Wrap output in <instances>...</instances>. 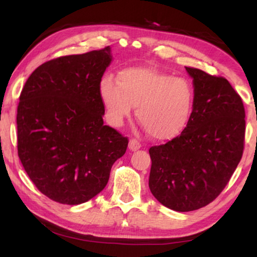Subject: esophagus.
Returning <instances> with one entry per match:
<instances>
[{"instance_id": "obj_1", "label": "esophagus", "mask_w": 257, "mask_h": 257, "mask_svg": "<svg viewBox=\"0 0 257 257\" xmlns=\"http://www.w3.org/2000/svg\"><path fill=\"white\" fill-rule=\"evenodd\" d=\"M141 147H142V144L137 141V139H135V138L130 139V142H129V149L130 150L137 151V150L141 149Z\"/></svg>"}]
</instances>
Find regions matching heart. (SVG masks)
<instances>
[{"mask_svg": "<svg viewBox=\"0 0 257 257\" xmlns=\"http://www.w3.org/2000/svg\"><path fill=\"white\" fill-rule=\"evenodd\" d=\"M99 95L112 125H121L137 106L136 115L155 139H171L179 135L189 119L194 101L193 85L186 78L149 67L125 68L118 80L104 76Z\"/></svg>", "mask_w": 257, "mask_h": 257, "instance_id": "1", "label": "heart"}]
</instances>
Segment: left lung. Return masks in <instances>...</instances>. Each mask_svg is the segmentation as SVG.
<instances>
[{
	"mask_svg": "<svg viewBox=\"0 0 257 257\" xmlns=\"http://www.w3.org/2000/svg\"><path fill=\"white\" fill-rule=\"evenodd\" d=\"M186 70L194 82L186 128L149 151L152 194L178 212L198 210L219 196L240 162L246 129L242 99L225 78Z\"/></svg>",
	"mask_w": 257,
	"mask_h": 257,
	"instance_id": "8db88e82",
	"label": "left lung"
}]
</instances>
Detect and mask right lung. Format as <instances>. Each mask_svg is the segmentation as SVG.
I'll return each mask as SVG.
<instances>
[{
	"mask_svg": "<svg viewBox=\"0 0 257 257\" xmlns=\"http://www.w3.org/2000/svg\"><path fill=\"white\" fill-rule=\"evenodd\" d=\"M110 46L60 56L38 67L17 110L18 156L37 189L54 202L85 203L106 186L128 138L104 125L99 82Z\"/></svg>",
	"mask_w": 257,
	"mask_h": 257,
	"instance_id": "add662e5",
	"label": "right lung"
}]
</instances>
